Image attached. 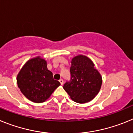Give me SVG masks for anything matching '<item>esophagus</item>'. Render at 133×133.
I'll use <instances>...</instances> for the list:
<instances>
[{
    "label": "esophagus",
    "mask_w": 133,
    "mask_h": 133,
    "mask_svg": "<svg viewBox=\"0 0 133 133\" xmlns=\"http://www.w3.org/2000/svg\"><path fill=\"white\" fill-rule=\"evenodd\" d=\"M59 82H60V83H61V84H62V85H63V84H64V81H63V79H60L59 80Z\"/></svg>",
    "instance_id": "esophagus-1"
}]
</instances>
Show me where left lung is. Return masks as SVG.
Instances as JSON below:
<instances>
[{
	"label": "left lung",
	"instance_id": "1",
	"mask_svg": "<svg viewBox=\"0 0 133 133\" xmlns=\"http://www.w3.org/2000/svg\"><path fill=\"white\" fill-rule=\"evenodd\" d=\"M70 79L63 89L74 101L85 103L93 99L99 92L102 77L93 63L83 55L75 56L71 61Z\"/></svg>",
	"mask_w": 133,
	"mask_h": 133
}]
</instances>
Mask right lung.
Listing matches in <instances>:
<instances>
[{"mask_svg":"<svg viewBox=\"0 0 133 133\" xmlns=\"http://www.w3.org/2000/svg\"><path fill=\"white\" fill-rule=\"evenodd\" d=\"M16 80L22 93L30 101L38 103L45 101L61 84L48 70L45 60L39 56L24 64Z\"/></svg>","mask_w":133,"mask_h":133,"instance_id":"add662e5","label":"right lung"}]
</instances>
